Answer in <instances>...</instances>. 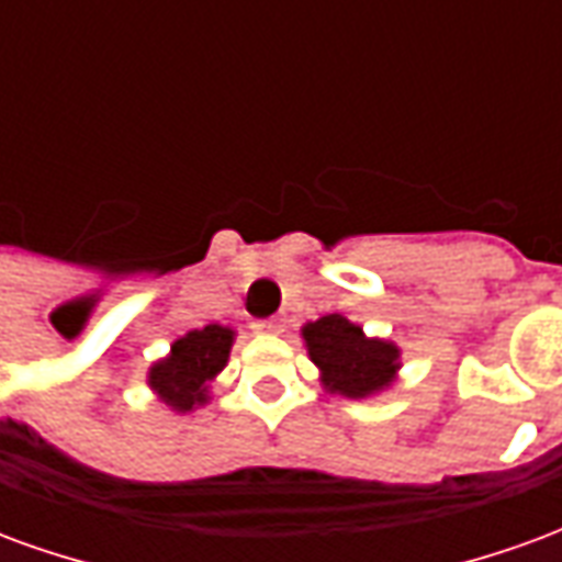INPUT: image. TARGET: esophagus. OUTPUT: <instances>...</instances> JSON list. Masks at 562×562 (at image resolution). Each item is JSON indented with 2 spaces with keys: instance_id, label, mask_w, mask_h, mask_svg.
<instances>
[{
  "instance_id": "1",
  "label": "esophagus",
  "mask_w": 562,
  "mask_h": 562,
  "mask_svg": "<svg viewBox=\"0 0 562 562\" xmlns=\"http://www.w3.org/2000/svg\"><path fill=\"white\" fill-rule=\"evenodd\" d=\"M282 328H285L282 318H258V322H252L256 334H282Z\"/></svg>"
}]
</instances>
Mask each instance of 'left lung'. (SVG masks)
I'll return each instance as SVG.
<instances>
[{"instance_id":"1","label":"left lung","mask_w":562,"mask_h":562,"mask_svg":"<svg viewBox=\"0 0 562 562\" xmlns=\"http://www.w3.org/2000/svg\"><path fill=\"white\" fill-rule=\"evenodd\" d=\"M310 361L318 367L322 389L340 397L364 401L394 385L401 370V346L367 337L340 313H330L301 328Z\"/></svg>"}]
</instances>
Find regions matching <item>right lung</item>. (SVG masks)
Listing matches in <instances>:
<instances>
[{"label": "right lung", "instance_id": "1", "mask_svg": "<svg viewBox=\"0 0 562 562\" xmlns=\"http://www.w3.org/2000/svg\"><path fill=\"white\" fill-rule=\"evenodd\" d=\"M234 328L204 325L171 342V352L149 367L147 385L173 413H192L210 403V382L220 376L234 346Z\"/></svg>", "mask_w": 562, "mask_h": 562}]
</instances>
